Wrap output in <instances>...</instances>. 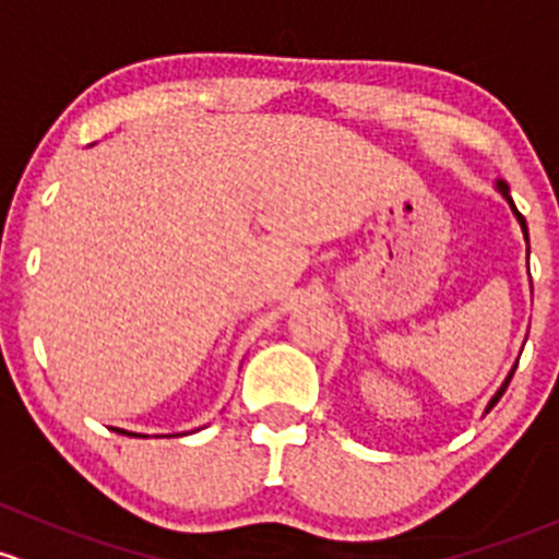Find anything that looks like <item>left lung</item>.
<instances>
[{
  "label": "left lung",
  "mask_w": 559,
  "mask_h": 559,
  "mask_svg": "<svg viewBox=\"0 0 559 559\" xmlns=\"http://www.w3.org/2000/svg\"><path fill=\"white\" fill-rule=\"evenodd\" d=\"M498 191H500V195H503V199H506V201H509L511 212H514V217H516V221H520V228H522V234H525V241H531V239H527V226H525V217H522V215H520V210H516V206H514V201H511L509 186H506V182H503V180H498ZM527 252H531V247H527ZM514 371H516V366H514V368H511V371H509V377H506V382H503V384H500V390H498V393H495V395H492V399H490V404H487V412H490V408H492V406H495V404H498V401H500V395H503V393H506V388H509V382H511V377H514Z\"/></svg>",
  "instance_id": "left-lung-1"
}]
</instances>
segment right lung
Listing matches in <instances>:
<instances>
[{
  "label": "right lung",
  "mask_w": 559,
  "mask_h": 559,
  "mask_svg": "<svg viewBox=\"0 0 559 559\" xmlns=\"http://www.w3.org/2000/svg\"><path fill=\"white\" fill-rule=\"evenodd\" d=\"M115 430H118V433H126V430H120V428H115ZM129 436H136V433H129Z\"/></svg>",
  "instance_id": "add662e5"
}]
</instances>
